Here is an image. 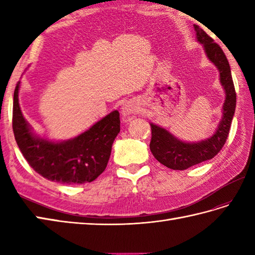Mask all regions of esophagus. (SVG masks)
<instances>
[{
    "label": "esophagus",
    "instance_id": "esophagus-1",
    "mask_svg": "<svg viewBox=\"0 0 255 255\" xmlns=\"http://www.w3.org/2000/svg\"><path fill=\"white\" fill-rule=\"evenodd\" d=\"M139 111V106L133 102H128L123 106V116L130 118L131 116L136 115V113H138Z\"/></svg>",
    "mask_w": 255,
    "mask_h": 255
}]
</instances>
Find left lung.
Returning <instances> with one entry per match:
<instances>
[{
  "label": "left lung",
  "mask_w": 255,
  "mask_h": 255,
  "mask_svg": "<svg viewBox=\"0 0 255 255\" xmlns=\"http://www.w3.org/2000/svg\"><path fill=\"white\" fill-rule=\"evenodd\" d=\"M197 40L202 42L207 57L214 62L220 72V82L226 90L224 116L213 137L197 143H185L174 138L165 129L151 124L150 150L161 164L172 170H186L188 167L213 159L223 149L229 136L230 126L236 111L237 94L231 77V70L227 59L218 44L206 34L198 25H194Z\"/></svg>",
  "instance_id": "left-lung-1"
}]
</instances>
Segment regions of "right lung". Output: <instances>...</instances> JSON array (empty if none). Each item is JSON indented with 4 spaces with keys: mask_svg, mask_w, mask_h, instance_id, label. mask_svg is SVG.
Masks as SVG:
<instances>
[{
    "mask_svg": "<svg viewBox=\"0 0 255 255\" xmlns=\"http://www.w3.org/2000/svg\"><path fill=\"white\" fill-rule=\"evenodd\" d=\"M19 82L13 101L14 137L28 164L52 182L77 185L93 182L106 169L112 144L121 131L119 113L114 111L88 131L64 142H51L32 134L18 103Z\"/></svg>",
    "mask_w": 255,
    "mask_h": 255,
    "instance_id": "obj_1",
    "label": "right lung"
}]
</instances>
